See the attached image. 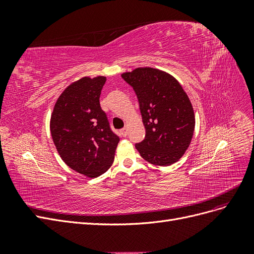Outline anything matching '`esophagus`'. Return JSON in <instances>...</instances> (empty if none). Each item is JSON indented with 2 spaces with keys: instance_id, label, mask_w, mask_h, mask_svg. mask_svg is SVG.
I'll use <instances>...</instances> for the list:
<instances>
[{
  "instance_id": "obj_1",
  "label": "esophagus",
  "mask_w": 254,
  "mask_h": 254,
  "mask_svg": "<svg viewBox=\"0 0 254 254\" xmlns=\"http://www.w3.org/2000/svg\"><path fill=\"white\" fill-rule=\"evenodd\" d=\"M121 134H122L123 136H127V134H128V129H127L126 127L121 129Z\"/></svg>"
}]
</instances>
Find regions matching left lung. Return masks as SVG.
<instances>
[{
	"instance_id": "1",
	"label": "left lung",
	"mask_w": 254,
	"mask_h": 254,
	"mask_svg": "<svg viewBox=\"0 0 254 254\" xmlns=\"http://www.w3.org/2000/svg\"><path fill=\"white\" fill-rule=\"evenodd\" d=\"M139 99L145 139L135 148L147 162L168 166L186 152L195 128L194 110L172 75L151 67L122 74Z\"/></svg>"
}]
</instances>
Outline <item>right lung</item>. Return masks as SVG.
Masks as SVG:
<instances>
[{
  "mask_svg": "<svg viewBox=\"0 0 254 254\" xmlns=\"http://www.w3.org/2000/svg\"><path fill=\"white\" fill-rule=\"evenodd\" d=\"M106 77H83L70 84L58 98L51 118L54 144L64 163L91 178L113 163L120 137L110 127L99 96Z\"/></svg>",
  "mask_w": 254,
  "mask_h": 254,
  "instance_id": "right-lung-1",
  "label": "right lung"
}]
</instances>
